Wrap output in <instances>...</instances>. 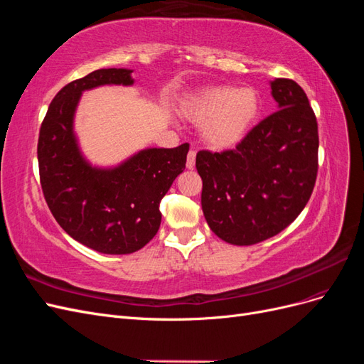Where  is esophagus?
Segmentation results:
<instances>
[{
	"label": "esophagus",
	"mask_w": 364,
	"mask_h": 364,
	"mask_svg": "<svg viewBox=\"0 0 364 364\" xmlns=\"http://www.w3.org/2000/svg\"><path fill=\"white\" fill-rule=\"evenodd\" d=\"M196 165V151L194 150H190L188 151V156H186V168H194Z\"/></svg>",
	"instance_id": "esophagus-1"
}]
</instances>
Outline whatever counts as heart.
Masks as SVG:
<instances>
[{"label": "heart", "mask_w": 364, "mask_h": 364, "mask_svg": "<svg viewBox=\"0 0 364 364\" xmlns=\"http://www.w3.org/2000/svg\"><path fill=\"white\" fill-rule=\"evenodd\" d=\"M259 112V97L252 87L214 86L190 97L183 114L203 124V138L214 149L237 146Z\"/></svg>", "instance_id": "b5f03b06"}]
</instances>
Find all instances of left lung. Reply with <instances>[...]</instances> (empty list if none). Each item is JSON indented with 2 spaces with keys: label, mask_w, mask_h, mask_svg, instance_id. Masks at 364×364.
Here are the masks:
<instances>
[{
  "label": "left lung",
  "mask_w": 364,
  "mask_h": 364,
  "mask_svg": "<svg viewBox=\"0 0 364 364\" xmlns=\"http://www.w3.org/2000/svg\"><path fill=\"white\" fill-rule=\"evenodd\" d=\"M270 86L277 112L235 149L196 156L203 215L230 245L250 246L279 234L302 213L316 183L318 134L308 97L291 79Z\"/></svg>",
  "instance_id": "obj_1"
}]
</instances>
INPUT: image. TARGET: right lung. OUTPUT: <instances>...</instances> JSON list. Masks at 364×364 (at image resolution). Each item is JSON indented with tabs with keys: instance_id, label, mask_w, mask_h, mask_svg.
Instances as JSON below:
<instances>
[{
	"instance_id": "obj_1",
	"label": "right lung",
	"mask_w": 364,
	"mask_h": 364,
	"mask_svg": "<svg viewBox=\"0 0 364 364\" xmlns=\"http://www.w3.org/2000/svg\"><path fill=\"white\" fill-rule=\"evenodd\" d=\"M132 70L103 68L77 79L53 98L39 141V178L53 217L70 237L107 255L144 247L161 225L159 203L185 170L190 144L146 149L115 168L87 164L77 146L73 121L86 90L132 85Z\"/></svg>"
}]
</instances>
